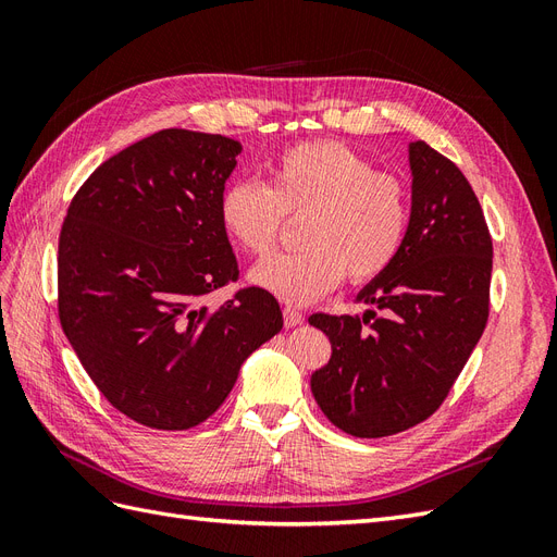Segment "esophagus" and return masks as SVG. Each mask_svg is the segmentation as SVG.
Here are the masks:
<instances>
[{"mask_svg":"<svg viewBox=\"0 0 557 557\" xmlns=\"http://www.w3.org/2000/svg\"><path fill=\"white\" fill-rule=\"evenodd\" d=\"M301 320H305V315H301L297 309H293V307H285L283 309V323H285V327H297Z\"/></svg>","mask_w":557,"mask_h":557,"instance_id":"esophagus-1","label":"esophagus"}]
</instances>
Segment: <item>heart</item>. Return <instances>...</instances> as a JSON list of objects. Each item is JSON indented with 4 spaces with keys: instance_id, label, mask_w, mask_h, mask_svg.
I'll return each mask as SVG.
<instances>
[{
    "instance_id": "b5f03b06",
    "label": "heart",
    "mask_w": 557,
    "mask_h": 557,
    "mask_svg": "<svg viewBox=\"0 0 557 557\" xmlns=\"http://www.w3.org/2000/svg\"><path fill=\"white\" fill-rule=\"evenodd\" d=\"M307 248L269 258L250 281L288 305H309L348 274L367 283L381 276L404 248L411 201L404 181L379 172L342 141H301L267 164V181H237L218 199V223L248 256L274 248L283 215H301Z\"/></svg>"
}]
</instances>
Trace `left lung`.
Listing matches in <instances>:
<instances>
[{"instance_id": "obj_1", "label": "left lung", "mask_w": 557, "mask_h": 557, "mask_svg": "<svg viewBox=\"0 0 557 557\" xmlns=\"http://www.w3.org/2000/svg\"><path fill=\"white\" fill-rule=\"evenodd\" d=\"M409 166L407 242L358 293L372 309L309 318L332 344L311 393L332 425L362 440L404 432L440 409L487 323L493 239L479 199L425 141L409 144Z\"/></svg>"}]
</instances>
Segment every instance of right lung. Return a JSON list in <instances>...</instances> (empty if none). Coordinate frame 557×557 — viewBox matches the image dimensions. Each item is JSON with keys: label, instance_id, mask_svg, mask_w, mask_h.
Masks as SVG:
<instances>
[{"label": "right lung", "instance_id": "add662e5", "mask_svg": "<svg viewBox=\"0 0 557 557\" xmlns=\"http://www.w3.org/2000/svg\"><path fill=\"white\" fill-rule=\"evenodd\" d=\"M242 144L162 129L99 164L66 211L58 246L62 330L113 407L153 430L215 413L252 350L283 327L278 301L237 281L218 199Z\"/></svg>", "mask_w": 557, "mask_h": 557}]
</instances>
